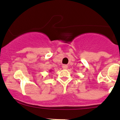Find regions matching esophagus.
I'll return each mask as SVG.
<instances>
[{"mask_svg":"<svg viewBox=\"0 0 120 120\" xmlns=\"http://www.w3.org/2000/svg\"><path fill=\"white\" fill-rule=\"evenodd\" d=\"M62 68L63 69H66L68 68V66H67V65H63L62 66Z\"/></svg>","mask_w":120,"mask_h":120,"instance_id":"esophagus-1","label":"esophagus"}]
</instances>
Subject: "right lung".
<instances>
[{
    "instance_id": "add662e5",
    "label": "right lung",
    "mask_w": 120,
    "mask_h": 120,
    "mask_svg": "<svg viewBox=\"0 0 120 120\" xmlns=\"http://www.w3.org/2000/svg\"><path fill=\"white\" fill-rule=\"evenodd\" d=\"M51 71H52V70H50V71H49V72H51Z\"/></svg>"
}]
</instances>
